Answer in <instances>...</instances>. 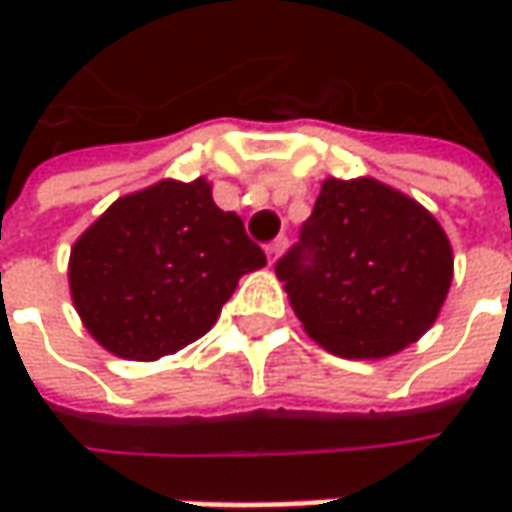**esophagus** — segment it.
Instances as JSON below:
<instances>
[{
  "instance_id": "esophagus-1",
  "label": "esophagus",
  "mask_w": 512,
  "mask_h": 512,
  "mask_svg": "<svg viewBox=\"0 0 512 512\" xmlns=\"http://www.w3.org/2000/svg\"><path fill=\"white\" fill-rule=\"evenodd\" d=\"M287 250V239L285 236H279V239H273L270 245H267V259H270V265H276L282 256H285Z\"/></svg>"
}]
</instances>
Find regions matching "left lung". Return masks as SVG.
<instances>
[{
  "instance_id": "1",
  "label": "left lung",
  "mask_w": 512,
  "mask_h": 512,
  "mask_svg": "<svg viewBox=\"0 0 512 512\" xmlns=\"http://www.w3.org/2000/svg\"><path fill=\"white\" fill-rule=\"evenodd\" d=\"M276 276L313 342L342 359H387L439 319L453 247L402 190L373 176H330Z\"/></svg>"
}]
</instances>
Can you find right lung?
Here are the masks:
<instances>
[{"label":"right lung","instance_id":"add662e5","mask_svg":"<svg viewBox=\"0 0 512 512\" xmlns=\"http://www.w3.org/2000/svg\"><path fill=\"white\" fill-rule=\"evenodd\" d=\"M265 262L205 176L162 179L119 196L73 242L70 299L108 353L156 362L205 336L239 279Z\"/></svg>","mask_w":512,"mask_h":512}]
</instances>
